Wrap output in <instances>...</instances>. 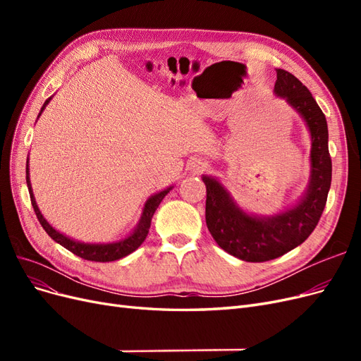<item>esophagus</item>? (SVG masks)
I'll list each match as a JSON object with an SVG mask.
<instances>
[{"label": "esophagus", "instance_id": "obj_1", "mask_svg": "<svg viewBox=\"0 0 361 361\" xmlns=\"http://www.w3.org/2000/svg\"><path fill=\"white\" fill-rule=\"evenodd\" d=\"M206 169V164H203V162H197V164H195V166H194V170L195 171H203Z\"/></svg>", "mask_w": 361, "mask_h": 361}]
</instances>
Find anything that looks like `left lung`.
<instances>
[{
    "instance_id": "1",
    "label": "left lung",
    "mask_w": 361,
    "mask_h": 361,
    "mask_svg": "<svg viewBox=\"0 0 361 361\" xmlns=\"http://www.w3.org/2000/svg\"><path fill=\"white\" fill-rule=\"evenodd\" d=\"M274 90L297 110L312 134V179L305 197L290 211L269 218L244 214L212 178L206 185V224L215 243L228 255L245 262L277 259L302 244L318 226L331 185V157L326 120L302 82L288 71L277 69Z\"/></svg>"
}]
</instances>
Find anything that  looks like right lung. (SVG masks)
Returning <instances> with one entry per match:
<instances>
[{"instance_id":"right-lung-1","label":"right lung","mask_w":361,"mask_h":361,"mask_svg":"<svg viewBox=\"0 0 361 361\" xmlns=\"http://www.w3.org/2000/svg\"><path fill=\"white\" fill-rule=\"evenodd\" d=\"M48 102H49V99L45 102V105L42 106V110L47 106ZM27 185H28L32 209H35L37 220L42 224V227L45 228V232L54 239V241L59 243L64 248H68L69 251H72L73 255L80 256L85 260H92V262H113V260H117V259H122V257L133 253V251H135L141 244L145 243V239H146V236L149 233V228H150L152 216H154L157 207L159 206L162 199L166 197L167 192L171 190V188H167V190H164V191H161L155 195H152V197L147 200V203L145 206L143 216H141L140 224L135 228V232L130 236H128L126 239H122V241L114 243V244H82V243L72 241L71 238L64 236L60 232H57L56 228H52L49 226V223L40 214L39 207L36 204V200H35V195H32L30 179H28V161H27Z\"/></svg>"}]
</instances>
